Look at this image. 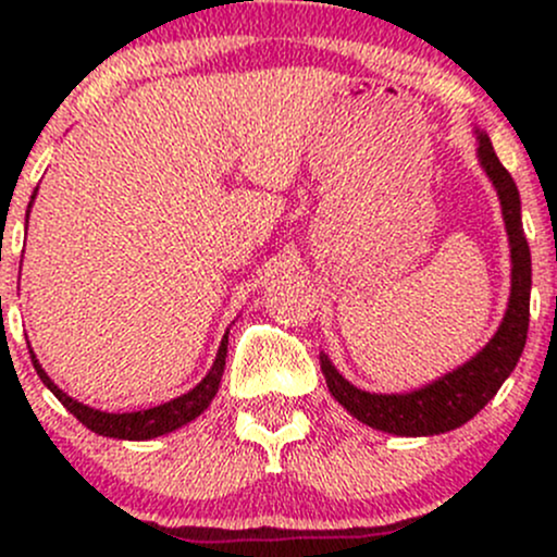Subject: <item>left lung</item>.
I'll use <instances>...</instances> for the list:
<instances>
[{"mask_svg":"<svg viewBox=\"0 0 557 557\" xmlns=\"http://www.w3.org/2000/svg\"><path fill=\"white\" fill-rule=\"evenodd\" d=\"M476 157L484 175L495 185L500 198L505 233L510 246V298L505 317L490 343L471 356L469 361L456 367L430 385L411 389V393H367L350 385L337 372L327 354H319L322 374L327 387L345 411L372 430L398 434V437H432L458 430L466 421L474 419L519 363L529 332V293H532V253H529L527 235L521 225V198L510 172L497 159L492 140L484 131H474Z\"/></svg>","mask_w":557,"mask_h":557,"instance_id":"1","label":"left lung"}]
</instances>
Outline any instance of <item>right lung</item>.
<instances>
[{
  "label": "right lung",
  "mask_w": 557,
  "mask_h": 557,
  "mask_svg": "<svg viewBox=\"0 0 557 557\" xmlns=\"http://www.w3.org/2000/svg\"><path fill=\"white\" fill-rule=\"evenodd\" d=\"M36 190H34V196H30L28 212H30V207H34ZM25 216H28V214H25ZM25 230H28V220H25ZM227 335H230V330L225 332V335H222L220 350H216L212 369H209L207 376H203V380L198 382L194 389H188V393L181 395V398H172L168 403H162V406L146 408V411H131V413H107V411H99V408L86 406V403L70 398L65 389L57 387L52 382V376L44 372L34 350H30V361H34L36 374L41 376L44 385L52 389V393L57 395V400H60L62 406H65L67 411L81 421L83 426H88L91 432L101 434V437L154 440V437H162V434H168V432L181 430L183 424H188V421L198 419L203 411H207L209 403L214 400L216 389H220V382H222V372H225Z\"/></svg>",
  "instance_id": "add662e5"
}]
</instances>
